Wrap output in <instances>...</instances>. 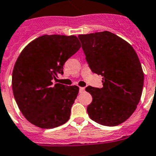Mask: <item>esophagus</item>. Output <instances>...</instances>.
<instances>
[{
  "instance_id": "34e87169",
  "label": "esophagus",
  "mask_w": 156,
  "mask_h": 156,
  "mask_svg": "<svg viewBox=\"0 0 156 156\" xmlns=\"http://www.w3.org/2000/svg\"><path fill=\"white\" fill-rule=\"evenodd\" d=\"M84 91V87H81L79 88V92L80 93H83V92Z\"/></svg>"
}]
</instances>
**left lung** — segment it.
Wrapping results in <instances>:
<instances>
[{"label":"left lung","mask_w":156,"mask_h":156,"mask_svg":"<svg viewBox=\"0 0 156 156\" xmlns=\"http://www.w3.org/2000/svg\"><path fill=\"white\" fill-rule=\"evenodd\" d=\"M86 61L94 73L103 77V87L88 86L90 118L115 126L126 121L141 98L144 74L136 52L129 43L108 31L78 36Z\"/></svg>","instance_id":"left-lung-1"}]
</instances>
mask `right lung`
<instances>
[{
  "instance_id": "1",
  "label": "right lung",
  "mask_w": 156,
  "mask_h": 156,
  "mask_svg": "<svg viewBox=\"0 0 156 156\" xmlns=\"http://www.w3.org/2000/svg\"><path fill=\"white\" fill-rule=\"evenodd\" d=\"M81 48L76 36L44 35L29 43L13 67L12 88L21 113L29 122L52 129L69 120L79 87L52 85L63 66Z\"/></svg>"
}]
</instances>
